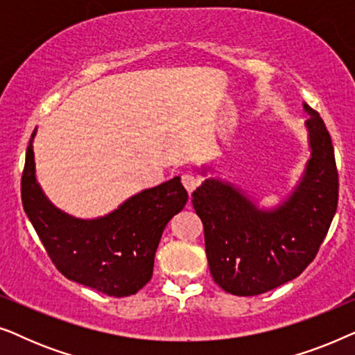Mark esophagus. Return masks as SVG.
<instances>
[{
  "instance_id": "esophagus-1",
  "label": "esophagus",
  "mask_w": 355,
  "mask_h": 355,
  "mask_svg": "<svg viewBox=\"0 0 355 355\" xmlns=\"http://www.w3.org/2000/svg\"><path fill=\"white\" fill-rule=\"evenodd\" d=\"M181 182H182V186L187 192H192V191H196L198 184H200V178H198L197 174H193V173H182L181 174Z\"/></svg>"
}]
</instances>
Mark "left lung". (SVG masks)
I'll return each mask as SVG.
<instances>
[{
	"instance_id": "obj_1",
	"label": "left lung",
	"mask_w": 355,
	"mask_h": 355,
	"mask_svg": "<svg viewBox=\"0 0 355 355\" xmlns=\"http://www.w3.org/2000/svg\"><path fill=\"white\" fill-rule=\"evenodd\" d=\"M307 129L312 158L297 191L261 211L230 184L207 179L192 192L215 283L234 295L263 294L297 278L318 254L338 208L339 179L331 137L317 111Z\"/></svg>"
}]
</instances>
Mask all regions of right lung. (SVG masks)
<instances>
[{
	"mask_svg": "<svg viewBox=\"0 0 355 355\" xmlns=\"http://www.w3.org/2000/svg\"><path fill=\"white\" fill-rule=\"evenodd\" d=\"M33 135L35 130L27 147L21 196L48 257L67 279L113 297L135 294L152 278L164 226L187 202L181 179L145 189L98 220H77L53 207L37 184Z\"/></svg>",
	"mask_w": 355,
	"mask_h": 355,
	"instance_id": "right-lung-1",
	"label": "right lung"
}]
</instances>
